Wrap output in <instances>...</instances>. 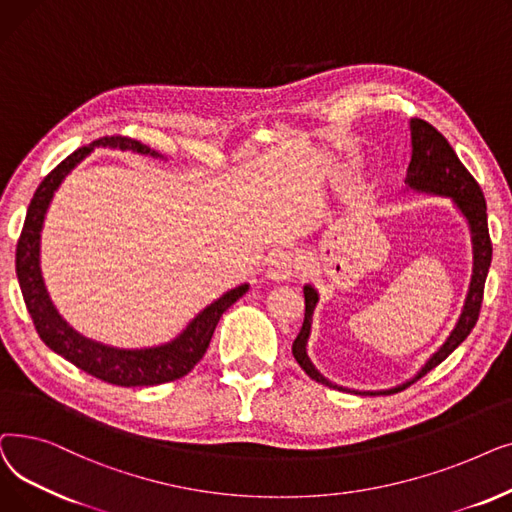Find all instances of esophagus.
<instances>
[{"label":"esophagus","mask_w":512,"mask_h":512,"mask_svg":"<svg viewBox=\"0 0 512 512\" xmlns=\"http://www.w3.org/2000/svg\"><path fill=\"white\" fill-rule=\"evenodd\" d=\"M296 273V258L289 252H279L269 262V277L273 281H287Z\"/></svg>","instance_id":"obj_1"}]
</instances>
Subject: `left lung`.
I'll use <instances>...</instances> for the list:
<instances>
[{
	"mask_svg": "<svg viewBox=\"0 0 512 512\" xmlns=\"http://www.w3.org/2000/svg\"><path fill=\"white\" fill-rule=\"evenodd\" d=\"M410 135H412V156L408 164V177L406 183L408 187L417 189V191H427V193H437V196H448L454 200L458 210L465 214L471 227L473 235V279L469 287V296L465 302V310H462L458 325L446 339V344L437 350L421 373L406 381L404 385H398L394 389H385V392H354V394H364V396H381V394H396L406 389L410 383H415L417 379L425 377L431 369H435L437 364L444 362L462 342H465L467 335L473 331L477 325L479 312H481V302H483V289H485V277H488L490 271V262H492V239H490V229H488V206H485L483 191L479 183L473 179V175L465 168L452 150V145L448 139L431 127L427 120L421 118H412L410 120ZM319 302V294H316L314 287L306 285L304 287V323L300 329V335L296 337L294 346H291V352H294V358L298 360L304 373L319 381L323 385H329L333 389H339V392H350V389H344L339 385H333L327 381L319 371L312 367V362L306 354V342L310 335V323H312V312L314 306Z\"/></svg>",
	"mask_w": 512,
	"mask_h": 512,
	"instance_id": "1",
	"label": "left lung"
}]
</instances>
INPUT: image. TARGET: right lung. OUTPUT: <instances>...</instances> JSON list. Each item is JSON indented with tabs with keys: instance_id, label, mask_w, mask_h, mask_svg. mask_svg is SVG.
<instances>
[{
	"instance_id": "add662e5",
	"label": "right lung",
	"mask_w": 512,
	"mask_h": 512,
	"mask_svg": "<svg viewBox=\"0 0 512 512\" xmlns=\"http://www.w3.org/2000/svg\"><path fill=\"white\" fill-rule=\"evenodd\" d=\"M95 145H110V148L131 150L137 154H150L158 158V154L141 141L123 135H112L97 139L85 145V148L72 152L41 181L29 204L27 218H24V227L16 246V275L22 289L24 304H27V310L31 314L39 337L43 339V344L97 379L120 387L160 385L181 379L202 360L223 312L246 294L248 285H239L227 291L221 300H216L214 304L204 308L175 342L145 350H118L91 342V339L77 333L62 319L58 310L54 308L50 296H47L39 269V237L45 210L50 206L54 191L58 189L62 179L95 148Z\"/></svg>"
}]
</instances>
